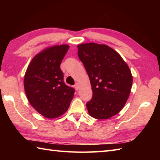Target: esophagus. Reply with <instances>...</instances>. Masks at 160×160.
<instances>
[{
  "mask_svg": "<svg viewBox=\"0 0 160 160\" xmlns=\"http://www.w3.org/2000/svg\"><path fill=\"white\" fill-rule=\"evenodd\" d=\"M79 87H80V83L79 82H76V85H75V88H76V90L79 89Z\"/></svg>",
  "mask_w": 160,
  "mask_h": 160,
  "instance_id": "esophagus-1",
  "label": "esophagus"
}]
</instances>
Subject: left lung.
<instances>
[{"label": "left lung", "instance_id": "left-lung-1", "mask_svg": "<svg viewBox=\"0 0 160 160\" xmlns=\"http://www.w3.org/2000/svg\"><path fill=\"white\" fill-rule=\"evenodd\" d=\"M78 55L89 78L93 97L87 103L91 117L106 120L120 112L131 93L132 76L116 51L104 44L78 45Z\"/></svg>", "mask_w": 160, "mask_h": 160}]
</instances>
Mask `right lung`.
<instances>
[{
	"label": "right lung",
	"instance_id": "right-lung-1",
	"mask_svg": "<svg viewBox=\"0 0 160 160\" xmlns=\"http://www.w3.org/2000/svg\"><path fill=\"white\" fill-rule=\"evenodd\" d=\"M69 48L68 45H60L44 49L33 58L24 76L29 102L46 118L62 115L74 96V89L64 84L60 68Z\"/></svg>",
	"mask_w": 160,
	"mask_h": 160
}]
</instances>
